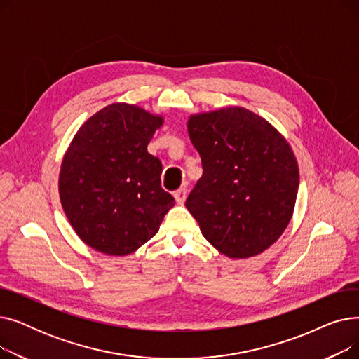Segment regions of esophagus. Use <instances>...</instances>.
<instances>
[{"label":"esophagus","mask_w":359,"mask_h":359,"mask_svg":"<svg viewBox=\"0 0 359 359\" xmlns=\"http://www.w3.org/2000/svg\"><path fill=\"white\" fill-rule=\"evenodd\" d=\"M175 199L177 202V205H183L186 201V189L184 187H180V189L175 194Z\"/></svg>","instance_id":"obj_1"}]
</instances>
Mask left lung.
<instances>
[{"mask_svg":"<svg viewBox=\"0 0 359 359\" xmlns=\"http://www.w3.org/2000/svg\"><path fill=\"white\" fill-rule=\"evenodd\" d=\"M187 132L203 175L184 205L202 236L230 259L269 249L288 227L299 184L285 137L240 106L195 113Z\"/></svg>","mask_w":359,"mask_h":359,"instance_id":"obj_1","label":"left lung"}]
</instances>
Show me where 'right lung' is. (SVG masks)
<instances>
[{
  "instance_id": "right-lung-1",
  "label": "right lung",
  "mask_w": 359,
  "mask_h": 359,
  "mask_svg": "<svg viewBox=\"0 0 359 359\" xmlns=\"http://www.w3.org/2000/svg\"><path fill=\"white\" fill-rule=\"evenodd\" d=\"M164 123L137 104L113 103L74 135L60 170V199L77 236L107 256H126L153 238L173 196L147 145Z\"/></svg>"
}]
</instances>
